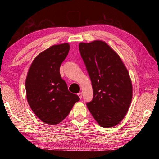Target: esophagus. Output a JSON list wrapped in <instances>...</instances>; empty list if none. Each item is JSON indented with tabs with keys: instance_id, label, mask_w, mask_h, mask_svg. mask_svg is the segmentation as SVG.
<instances>
[{
	"instance_id": "obj_1",
	"label": "esophagus",
	"mask_w": 159,
	"mask_h": 159,
	"mask_svg": "<svg viewBox=\"0 0 159 159\" xmlns=\"http://www.w3.org/2000/svg\"><path fill=\"white\" fill-rule=\"evenodd\" d=\"M78 95L79 96V98H80V99H81V98H82V93H81V92L78 93Z\"/></svg>"
}]
</instances>
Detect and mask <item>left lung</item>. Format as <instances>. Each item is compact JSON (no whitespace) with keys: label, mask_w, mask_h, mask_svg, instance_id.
I'll use <instances>...</instances> for the list:
<instances>
[{"label":"left lung","mask_w":159,"mask_h":159,"mask_svg":"<svg viewBox=\"0 0 159 159\" xmlns=\"http://www.w3.org/2000/svg\"><path fill=\"white\" fill-rule=\"evenodd\" d=\"M81 57L91 81L93 97L87 103L99 125H117L125 116L133 96L129 72L119 55L103 41L79 44Z\"/></svg>","instance_id":"1"}]
</instances>
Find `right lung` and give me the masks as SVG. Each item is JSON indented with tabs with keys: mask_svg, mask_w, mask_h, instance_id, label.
<instances>
[{
	"mask_svg": "<svg viewBox=\"0 0 159 159\" xmlns=\"http://www.w3.org/2000/svg\"><path fill=\"white\" fill-rule=\"evenodd\" d=\"M69 50L68 43L50 47L36 56L28 71V103L36 116L49 125L63 121L80 101L78 95L70 92L60 73Z\"/></svg>",
	"mask_w": 159,
	"mask_h": 159,
	"instance_id": "obj_1",
	"label": "right lung"
}]
</instances>
